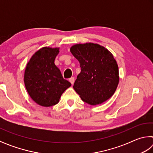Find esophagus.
Instances as JSON below:
<instances>
[{
  "instance_id": "34e87169",
  "label": "esophagus",
  "mask_w": 153,
  "mask_h": 153,
  "mask_svg": "<svg viewBox=\"0 0 153 153\" xmlns=\"http://www.w3.org/2000/svg\"><path fill=\"white\" fill-rule=\"evenodd\" d=\"M74 81H75V78L74 77H71L70 79H69V82H70V83L72 85L74 84Z\"/></svg>"
}]
</instances>
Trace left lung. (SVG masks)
Returning a JSON list of instances; mask_svg holds the SVG:
<instances>
[{
    "mask_svg": "<svg viewBox=\"0 0 153 153\" xmlns=\"http://www.w3.org/2000/svg\"><path fill=\"white\" fill-rule=\"evenodd\" d=\"M70 52L79 63L74 88L83 101L97 105L110 98L117 89L120 75L112 53L98 44H76Z\"/></svg>",
    "mask_w": 153,
    "mask_h": 153,
    "instance_id": "obj_1",
    "label": "left lung"
}]
</instances>
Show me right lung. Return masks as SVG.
Segmentation results:
<instances>
[{"instance_id": "add662e5", "label": "right lung", "mask_w": 153, "mask_h": 153, "mask_svg": "<svg viewBox=\"0 0 153 153\" xmlns=\"http://www.w3.org/2000/svg\"><path fill=\"white\" fill-rule=\"evenodd\" d=\"M59 53V47L41 48L32 56L25 67V88L33 101L42 107L57 104L62 94L71 86L63 79L55 64Z\"/></svg>"}]
</instances>
